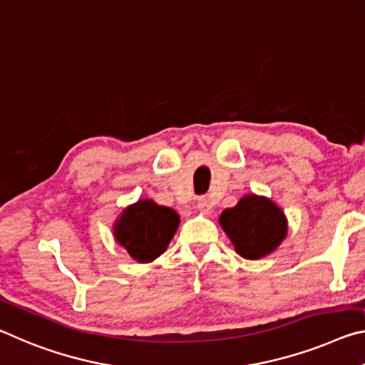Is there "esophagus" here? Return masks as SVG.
Segmentation results:
<instances>
[{"instance_id": "obj_1", "label": "esophagus", "mask_w": 365, "mask_h": 365, "mask_svg": "<svg viewBox=\"0 0 365 365\" xmlns=\"http://www.w3.org/2000/svg\"><path fill=\"white\" fill-rule=\"evenodd\" d=\"M197 208H199V212H202L204 215L212 213V204L208 202L207 197H200V199L197 200Z\"/></svg>"}]
</instances>
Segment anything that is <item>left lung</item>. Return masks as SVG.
Listing matches in <instances>:
<instances>
[{
  "label": "left lung",
  "instance_id": "obj_1",
  "mask_svg": "<svg viewBox=\"0 0 365 365\" xmlns=\"http://www.w3.org/2000/svg\"><path fill=\"white\" fill-rule=\"evenodd\" d=\"M220 225L244 259H260L279 246L288 231L284 213L267 197L246 195L226 208Z\"/></svg>",
  "mask_w": 365,
  "mask_h": 365
}]
</instances>
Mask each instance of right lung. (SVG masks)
<instances>
[{
  "instance_id": "add662e5",
  "label": "right lung",
  "mask_w": 365,
  "mask_h": 365,
  "mask_svg": "<svg viewBox=\"0 0 365 365\" xmlns=\"http://www.w3.org/2000/svg\"><path fill=\"white\" fill-rule=\"evenodd\" d=\"M179 225V217L153 200H139L123 212L115 225V236L137 262H152L168 247Z\"/></svg>"
}]
</instances>
